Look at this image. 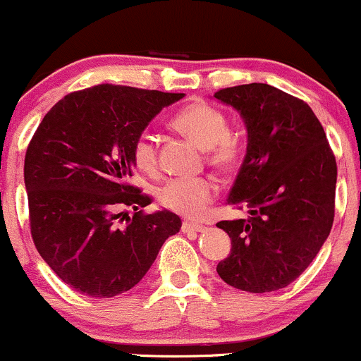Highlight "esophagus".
<instances>
[{
  "instance_id": "1",
  "label": "esophagus",
  "mask_w": 361,
  "mask_h": 361,
  "mask_svg": "<svg viewBox=\"0 0 361 361\" xmlns=\"http://www.w3.org/2000/svg\"><path fill=\"white\" fill-rule=\"evenodd\" d=\"M205 229H207V227L204 226V224H200V222H188V221H185L183 224H181V233H185V234L204 233Z\"/></svg>"
}]
</instances>
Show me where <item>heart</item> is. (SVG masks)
<instances>
[{
	"mask_svg": "<svg viewBox=\"0 0 361 361\" xmlns=\"http://www.w3.org/2000/svg\"><path fill=\"white\" fill-rule=\"evenodd\" d=\"M173 127L197 144L207 149L209 161L217 168H231L243 154V137L227 128L224 111L207 102H192L183 106ZM132 159L140 171H154L157 168V147L154 137L140 134L132 144ZM217 195V185L212 178H175L159 190V202L173 212L197 217Z\"/></svg>",
	"mask_w": 361,
	"mask_h": 361,
	"instance_id": "b5f03b06",
	"label": "heart"
}]
</instances>
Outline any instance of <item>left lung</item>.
<instances>
[{"label":"left lung","instance_id":"left-lung-1","mask_svg":"<svg viewBox=\"0 0 361 361\" xmlns=\"http://www.w3.org/2000/svg\"><path fill=\"white\" fill-rule=\"evenodd\" d=\"M247 132L246 156L227 204L250 217L222 221L231 255L217 264L231 287L264 293L287 287L331 233L338 168L324 128L305 102L264 82L217 91Z\"/></svg>","mask_w":361,"mask_h":361}]
</instances>
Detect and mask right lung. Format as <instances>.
Returning <instances> with one entry per match:
<instances>
[{
	"instance_id": "obj_1",
	"label": "right lung",
	"mask_w": 361,
	"mask_h": 361,
	"mask_svg": "<svg viewBox=\"0 0 361 361\" xmlns=\"http://www.w3.org/2000/svg\"><path fill=\"white\" fill-rule=\"evenodd\" d=\"M183 97L98 85L66 94L37 128L23 168L32 238L76 292L109 299L135 287L180 231L181 219L169 210L142 214L151 198L127 180L134 140Z\"/></svg>"
}]
</instances>
